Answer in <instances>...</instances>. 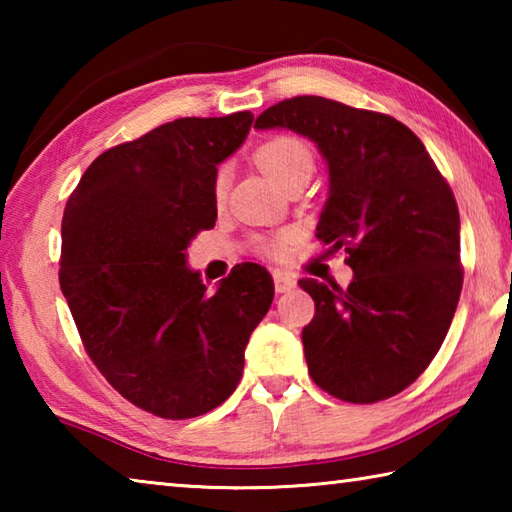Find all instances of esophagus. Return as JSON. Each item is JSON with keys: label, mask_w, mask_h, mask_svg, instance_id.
I'll use <instances>...</instances> for the list:
<instances>
[{"label": "esophagus", "mask_w": 512, "mask_h": 512, "mask_svg": "<svg viewBox=\"0 0 512 512\" xmlns=\"http://www.w3.org/2000/svg\"><path fill=\"white\" fill-rule=\"evenodd\" d=\"M273 282L277 293H287L291 289H296V277L287 271H273Z\"/></svg>", "instance_id": "obj_1"}]
</instances>
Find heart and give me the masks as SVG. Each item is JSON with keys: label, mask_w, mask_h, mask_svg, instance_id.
I'll list each match as a JSON object with an SVG mask.
<instances>
[{"label": "heart", "mask_w": 512, "mask_h": 512, "mask_svg": "<svg viewBox=\"0 0 512 512\" xmlns=\"http://www.w3.org/2000/svg\"><path fill=\"white\" fill-rule=\"evenodd\" d=\"M255 160L259 164L268 178L284 187L300 173H307L314 169V155H311V149L307 146L305 140L293 135H280L273 137V140L264 142L259 149L255 151ZM228 183H230V171L228 167H221L214 176V198L216 201H223L225 192H228ZM284 237L273 239V241H264L262 253L268 257H280L284 253Z\"/></svg>", "instance_id": "b5f03b06"}]
</instances>
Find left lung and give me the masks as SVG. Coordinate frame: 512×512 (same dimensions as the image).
Instances as JSON below:
<instances>
[{"label":"left lung","mask_w":512,"mask_h":512,"mask_svg":"<svg viewBox=\"0 0 512 512\" xmlns=\"http://www.w3.org/2000/svg\"><path fill=\"white\" fill-rule=\"evenodd\" d=\"M255 128H289L318 146L329 196L316 237L345 250L348 289L305 277L316 302L302 329L309 375L352 404L393 397L443 345L461 298V219L431 155L402 121L323 97H293Z\"/></svg>","instance_id":"obj_1"}]
</instances>
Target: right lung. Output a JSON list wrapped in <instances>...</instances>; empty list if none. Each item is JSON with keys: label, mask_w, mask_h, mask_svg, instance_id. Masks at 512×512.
Masks as SVG:
<instances>
[{"label": "right lung", "mask_w": 512, "mask_h": 512, "mask_svg": "<svg viewBox=\"0 0 512 512\" xmlns=\"http://www.w3.org/2000/svg\"><path fill=\"white\" fill-rule=\"evenodd\" d=\"M250 124L244 110L153 128L101 153L65 207L58 277L85 350L119 395L160 418L228 400L273 302L264 266L237 264L210 291L185 253L214 228L216 167Z\"/></svg>", "instance_id": "right-lung-1"}]
</instances>
